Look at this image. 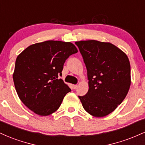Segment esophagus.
Listing matches in <instances>:
<instances>
[{
	"mask_svg": "<svg viewBox=\"0 0 145 145\" xmlns=\"http://www.w3.org/2000/svg\"><path fill=\"white\" fill-rule=\"evenodd\" d=\"M78 85H77V84H75V85H73V87H74V89H76L78 88Z\"/></svg>",
	"mask_w": 145,
	"mask_h": 145,
	"instance_id": "34e87169",
	"label": "esophagus"
}]
</instances>
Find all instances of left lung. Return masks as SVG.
I'll return each mask as SVG.
<instances>
[{"mask_svg":"<svg viewBox=\"0 0 145 145\" xmlns=\"http://www.w3.org/2000/svg\"><path fill=\"white\" fill-rule=\"evenodd\" d=\"M87 69L89 91L79 96L83 108L95 117L110 114L127 95L131 69L125 53L110 42L76 41Z\"/></svg>","mask_w":145,"mask_h":145,"instance_id":"left-lung-1","label":"left lung"}]
</instances>
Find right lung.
I'll use <instances>...</instances> for the list:
<instances>
[{
    "instance_id": "add662e5",
    "label": "right lung",
    "mask_w": 145,
    "mask_h": 145,
    "mask_svg": "<svg viewBox=\"0 0 145 145\" xmlns=\"http://www.w3.org/2000/svg\"><path fill=\"white\" fill-rule=\"evenodd\" d=\"M77 52L72 43L50 40L31 45L18 56L13 79L18 97L28 108L40 116L59 109L71 91L59 76L66 59Z\"/></svg>"
}]
</instances>
